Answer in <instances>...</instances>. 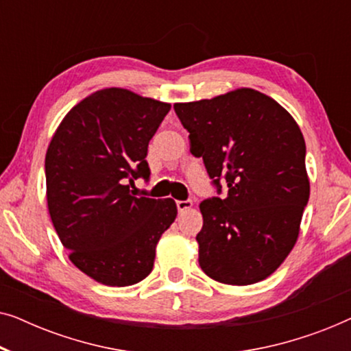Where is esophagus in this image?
Returning a JSON list of instances; mask_svg holds the SVG:
<instances>
[{
	"mask_svg": "<svg viewBox=\"0 0 351 351\" xmlns=\"http://www.w3.org/2000/svg\"><path fill=\"white\" fill-rule=\"evenodd\" d=\"M176 204H177V209H179V213H184V210L190 209L191 206H193V201H191V199H185V201L177 199Z\"/></svg>",
	"mask_w": 351,
	"mask_h": 351,
	"instance_id": "esophagus-1",
	"label": "esophagus"
}]
</instances>
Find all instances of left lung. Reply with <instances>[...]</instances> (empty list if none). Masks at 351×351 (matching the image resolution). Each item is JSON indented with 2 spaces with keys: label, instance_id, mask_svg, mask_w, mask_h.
Returning a JSON list of instances; mask_svg holds the SVG:
<instances>
[{
  "label": "left lung",
  "instance_id": "1",
  "mask_svg": "<svg viewBox=\"0 0 351 351\" xmlns=\"http://www.w3.org/2000/svg\"><path fill=\"white\" fill-rule=\"evenodd\" d=\"M217 193L199 204V267L213 280L247 286L285 262L310 198L305 141L276 100L243 88L214 99L176 104Z\"/></svg>",
  "mask_w": 351,
  "mask_h": 351
}]
</instances>
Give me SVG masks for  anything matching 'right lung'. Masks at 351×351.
I'll return each mask as SVG.
<instances>
[{
    "label": "right lung",
    "mask_w": 351,
    "mask_h": 351,
    "mask_svg": "<svg viewBox=\"0 0 351 351\" xmlns=\"http://www.w3.org/2000/svg\"><path fill=\"white\" fill-rule=\"evenodd\" d=\"M169 104L121 88L90 94L66 113L46 153L47 208L60 243L81 271L107 286L150 275L174 199L131 190L150 179L148 142Z\"/></svg>",
    "instance_id": "obj_1"
}]
</instances>
